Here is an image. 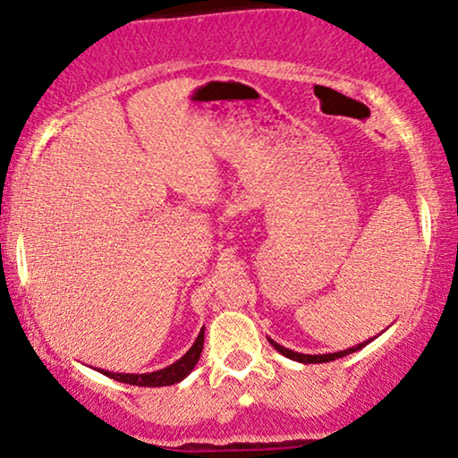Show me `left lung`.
<instances>
[{
  "label": "left lung",
  "instance_id": "left-lung-1",
  "mask_svg": "<svg viewBox=\"0 0 458 458\" xmlns=\"http://www.w3.org/2000/svg\"><path fill=\"white\" fill-rule=\"evenodd\" d=\"M267 341H270V345L274 347V350H278L280 353H283V356L291 358V360H295V362H303V364H320V362H331V360H337V358H341V356H347V353H353V352L362 350V347H364V345H369L370 341H373V339L364 341V344H358L356 347H347V350H344V352H335V353H316V356H312V353H300V352L286 350V347L278 345L276 341H272V339H267Z\"/></svg>",
  "mask_w": 458,
  "mask_h": 458
}]
</instances>
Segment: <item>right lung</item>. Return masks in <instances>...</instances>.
I'll return each instance as SVG.
<instances>
[{"mask_svg": "<svg viewBox=\"0 0 458 458\" xmlns=\"http://www.w3.org/2000/svg\"><path fill=\"white\" fill-rule=\"evenodd\" d=\"M203 341H205V327L200 328L197 341H194L191 350H188L184 356L180 358L178 362L169 364L167 369L155 370V373H144V375H130V373H108V370H102V375L111 377L114 381L130 383V386H140V387H163V386H174V383H180L191 375V370L197 367L200 352H203Z\"/></svg>", "mask_w": 458, "mask_h": 458, "instance_id": "right-lung-1", "label": "right lung"}]
</instances>
